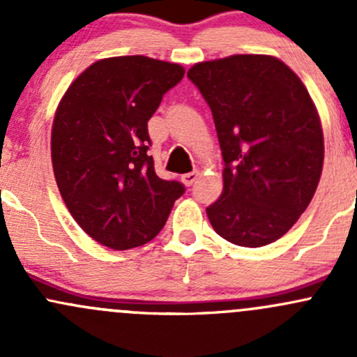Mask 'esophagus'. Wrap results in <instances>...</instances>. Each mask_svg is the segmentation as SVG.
I'll list each match as a JSON object with an SVG mask.
<instances>
[{"instance_id":"obj_1","label":"esophagus","mask_w":357,"mask_h":357,"mask_svg":"<svg viewBox=\"0 0 357 357\" xmlns=\"http://www.w3.org/2000/svg\"><path fill=\"white\" fill-rule=\"evenodd\" d=\"M197 178H199V171H193V172H186V174L181 176V181L185 183L186 186L193 185V183L197 181Z\"/></svg>"}]
</instances>
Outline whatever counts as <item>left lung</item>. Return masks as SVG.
Wrapping results in <instances>:
<instances>
[{
  "instance_id": "1",
  "label": "left lung",
  "mask_w": 357,
  "mask_h": 357,
  "mask_svg": "<svg viewBox=\"0 0 357 357\" xmlns=\"http://www.w3.org/2000/svg\"><path fill=\"white\" fill-rule=\"evenodd\" d=\"M188 77L208 103L225 160L212 228L240 247L282 238L314 197L325 158L319 114L304 82L271 55L195 63Z\"/></svg>"
}]
</instances>
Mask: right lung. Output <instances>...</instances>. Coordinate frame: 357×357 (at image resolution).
Returning <instances> with one entry per match:
<instances>
[{"mask_svg":"<svg viewBox=\"0 0 357 357\" xmlns=\"http://www.w3.org/2000/svg\"><path fill=\"white\" fill-rule=\"evenodd\" d=\"M185 75L179 63L143 55L91 63L68 86L52 126V164L60 195L86 235L128 250L155 238L178 181L155 174L149 119Z\"/></svg>","mask_w":357,"mask_h":357,"instance_id":"1","label":"right lung"}]
</instances>
